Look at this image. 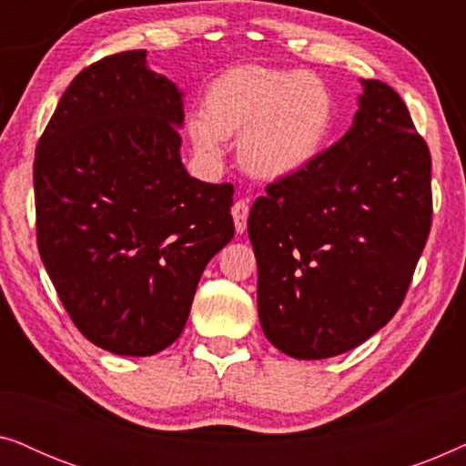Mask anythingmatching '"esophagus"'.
<instances>
[{
    "label": "esophagus",
    "instance_id": "1",
    "mask_svg": "<svg viewBox=\"0 0 466 466\" xmlns=\"http://www.w3.org/2000/svg\"><path fill=\"white\" fill-rule=\"evenodd\" d=\"M231 214H233V222H235V231L241 235L248 227V214H250V208H248V203L244 199L235 201L231 208Z\"/></svg>",
    "mask_w": 466,
    "mask_h": 466
}]
</instances>
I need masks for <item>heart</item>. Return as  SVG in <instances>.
<instances>
[{
	"label": "heart",
	"mask_w": 466,
	"mask_h": 466,
	"mask_svg": "<svg viewBox=\"0 0 466 466\" xmlns=\"http://www.w3.org/2000/svg\"><path fill=\"white\" fill-rule=\"evenodd\" d=\"M335 118V97L320 76L235 66L209 82L206 110L188 114L187 131L195 155L208 165H218L227 137L239 133L244 169L263 180H284L322 155Z\"/></svg>",
	"instance_id": "1"
}]
</instances>
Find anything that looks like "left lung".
Wrapping results in <instances>:
<instances>
[{
	"instance_id": "left-lung-1",
	"label": "left lung",
	"mask_w": 466,
	"mask_h": 466,
	"mask_svg": "<svg viewBox=\"0 0 466 466\" xmlns=\"http://www.w3.org/2000/svg\"><path fill=\"white\" fill-rule=\"evenodd\" d=\"M339 142L265 188L248 218L258 320L279 352L330 359L390 322L431 231V152L399 93L360 80Z\"/></svg>"
}]
</instances>
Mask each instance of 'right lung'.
<instances>
[{
    "instance_id": "right-lung-1",
    "label": "right lung",
    "mask_w": 466,
    "mask_h": 466,
    "mask_svg": "<svg viewBox=\"0 0 466 466\" xmlns=\"http://www.w3.org/2000/svg\"><path fill=\"white\" fill-rule=\"evenodd\" d=\"M182 125L184 93L129 50L82 69L37 142L42 263L80 333L112 354L171 346L235 235L233 187L188 176Z\"/></svg>"
}]
</instances>
